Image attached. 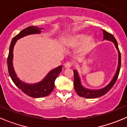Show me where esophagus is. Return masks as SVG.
Instances as JSON below:
<instances>
[{
	"label": "esophagus",
	"instance_id": "esophagus-1",
	"mask_svg": "<svg viewBox=\"0 0 127 127\" xmlns=\"http://www.w3.org/2000/svg\"><path fill=\"white\" fill-rule=\"evenodd\" d=\"M64 66L65 68H66V69H69V68H70V67H71L72 64L70 62H67L65 64Z\"/></svg>",
	"mask_w": 127,
	"mask_h": 127
}]
</instances>
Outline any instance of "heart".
I'll use <instances>...</instances> for the list:
<instances>
[{
    "label": "heart",
    "mask_w": 127,
    "mask_h": 127,
    "mask_svg": "<svg viewBox=\"0 0 127 127\" xmlns=\"http://www.w3.org/2000/svg\"><path fill=\"white\" fill-rule=\"evenodd\" d=\"M95 43L94 37L84 33H74L62 41V44L66 48H74L78 46L76 49V53L78 55L84 56L88 53L93 48Z\"/></svg>",
    "instance_id": "b5f03b06"
}]
</instances>
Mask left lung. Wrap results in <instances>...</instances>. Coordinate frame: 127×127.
<instances>
[{"instance_id":"obj_1","label":"left lung","mask_w":127,"mask_h":127,"mask_svg":"<svg viewBox=\"0 0 127 127\" xmlns=\"http://www.w3.org/2000/svg\"><path fill=\"white\" fill-rule=\"evenodd\" d=\"M103 35H104V39L103 41L106 40V41L112 42L115 46V48L118 51V66L116 69V73L114 74V76L113 77L112 79L110 81V82L105 85L103 88H100V89H90V88H86L85 86L82 85L81 79L79 76V72L76 69L74 70V87L76 90L77 95L80 97H84L86 98H95L97 97H100L105 95L106 93H107L109 91L111 90V88L114 85L115 82L116 81L118 77L119 72L120 70L121 67V54L120 52V50L118 49V42L116 41V39L114 38L113 35L108 33L104 30H102Z\"/></svg>"}]
</instances>
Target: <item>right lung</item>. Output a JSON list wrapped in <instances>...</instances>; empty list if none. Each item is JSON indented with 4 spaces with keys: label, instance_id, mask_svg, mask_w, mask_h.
Segmentation results:
<instances>
[{
    "label": "right lung",
    "instance_id": "1",
    "mask_svg": "<svg viewBox=\"0 0 127 127\" xmlns=\"http://www.w3.org/2000/svg\"><path fill=\"white\" fill-rule=\"evenodd\" d=\"M43 28H39L37 26H30L22 30L11 41L9 51L7 58V68L11 79L18 88L25 94L31 97L41 98L50 95L54 88L55 81L57 76L62 70V65H60L50 70L41 81L34 83H27L23 81L18 77L13 66V50L18 40L29 35L41 34Z\"/></svg>",
    "mask_w": 127,
    "mask_h": 127
}]
</instances>
